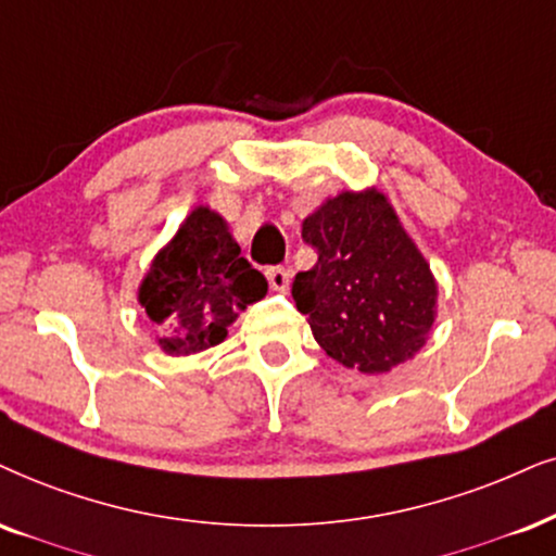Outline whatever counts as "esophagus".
<instances>
[{"label":"esophagus","instance_id":"34e87169","mask_svg":"<svg viewBox=\"0 0 556 556\" xmlns=\"http://www.w3.org/2000/svg\"><path fill=\"white\" fill-rule=\"evenodd\" d=\"M266 279H269V287L274 292L290 290V271L282 269V266H271V269H266Z\"/></svg>","mask_w":556,"mask_h":556}]
</instances>
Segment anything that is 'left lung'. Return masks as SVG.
Wrapping results in <instances>:
<instances>
[{
  "mask_svg": "<svg viewBox=\"0 0 556 556\" xmlns=\"http://www.w3.org/2000/svg\"><path fill=\"white\" fill-rule=\"evenodd\" d=\"M318 251L294 277L292 298L320 349L362 375H384L426 346L439 285L377 187L328 197L302 220Z\"/></svg>",
  "mask_w": 556,
  "mask_h": 556,
  "instance_id": "8db88e82",
  "label": "left lung"
}]
</instances>
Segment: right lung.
<instances>
[{"instance_id": "1", "label": "right lung", "mask_w": 556, "mask_h": 556, "mask_svg": "<svg viewBox=\"0 0 556 556\" xmlns=\"http://www.w3.org/2000/svg\"><path fill=\"white\" fill-rule=\"evenodd\" d=\"M266 279L241 256L226 217L194 207L153 256L138 302L156 323V343L168 356L200 354L228 339L238 313L266 294Z\"/></svg>"}]
</instances>
